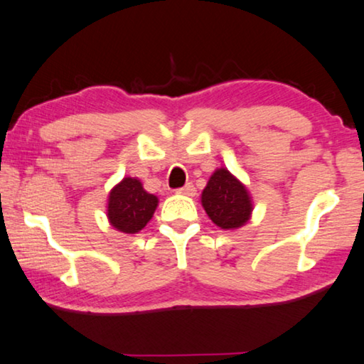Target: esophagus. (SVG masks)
Listing matches in <instances>:
<instances>
[{
    "instance_id": "esophagus-1",
    "label": "esophagus",
    "mask_w": 364,
    "mask_h": 364,
    "mask_svg": "<svg viewBox=\"0 0 364 364\" xmlns=\"http://www.w3.org/2000/svg\"><path fill=\"white\" fill-rule=\"evenodd\" d=\"M178 194H184V196H196V188L193 183H188L186 186H183L180 189H176Z\"/></svg>"
}]
</instances>
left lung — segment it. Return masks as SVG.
Instances as JSON below:
<instances>
[{
	"label": "left lung",
	"mask_w": 364,
	"mask_h": 364,
	"mask_svg": "<svg viewBox=\"0 0 364 364\" xmlns=\"http://www.w3.org/2000/svg\"><path fill=\"white\" fill-rule=\"evenodd\" d=\"M200 203L210 220L223 230L243 227L252 212L251 196L246 186L227 168L213 171L200 196Z\"/></svg>",
	"instance_id": "1"
}]
</instances>
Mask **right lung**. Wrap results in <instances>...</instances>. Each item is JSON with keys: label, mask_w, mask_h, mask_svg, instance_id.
<instances>
[{"label": "right lung", "mask_w": 364, "mask_h": 364, "mask_svg": "<svg viewBox=\"0 0 364 364\" xmlns=\"http://www.w3.org/2000/svg\"><path fill=\"white\" fill-rule=\"evenodd\" d=\"M159 205L157 196L147 193L137 178H123L108 196L107 217L123 233H139Z\"/></svg>", "instance_id": "right-lung-1"}]
</instances>
